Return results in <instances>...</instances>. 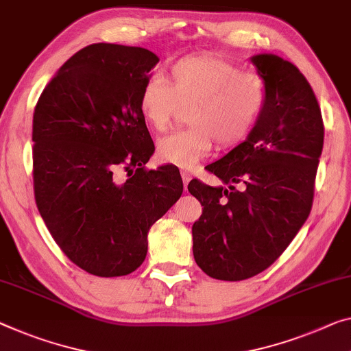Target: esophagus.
<instances>
[{"label":"esophagus","mask_w":351,"mask_h":351,"mask_svg":"<svg viewBox=\"0 0 351 351\" xmlns=\"http://www.w3.org/2000/svg\"><path fill=\"white\" fill-rule=\"evenodd\" d=\"M182 180H183V186H185V190H186V186H188V182L191 180V174L188 171H182Z\"/></svg>","instance_id":"34e87169"}]
</instances>
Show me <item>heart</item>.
<instances>
[{
    "label": "heart",
    "instance_id": "obj_1",
    "mask_svg": "<svg viewBox=\"0 0 351 351\" xmlns=\"http://www.w3.org/2000/svg\"><path fill=\"white\" fill-rule=\"evenodd\" d=\"M267 80L256 72H241L237 64L213 55H193L169 67L168 82L152 77L143 84L138 108L150 128L163 132L179 106H188L190 127L172 132L157 144L165 163L193 168L206 157L213 141L235 147L250 136L265 111Z\"/></svg>",
    "mask_w": 351,
    "mask_h": 351
}]
</instances>
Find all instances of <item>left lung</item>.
<instances>
[{
	"mask_svg": "<svg viewBox=\"0 0 351 351\" xmlns=\"http://www.w3.org/2000/svg\"><path fill=\"white\" fill-rule=\"evenodd\" d=\"M251 61L267 80L265 111L245 143L206 168L229 188L188 183L204 207L193 224L194 261L221 281L262 273L295 239L311 213L325 136L304 75L274 55Z\"/></svg>",
	"mask_w": 351,
	"mask_h": 351,
	"instance_id": "8db88e82",
	"label": "left lung"
}]
</instances>
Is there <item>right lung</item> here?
Listing matches in <instances>:
<instances>
[{"instance_id":"obj_1","label":"right lung","mask_w":351,"mask_h":351,"mask_svg":"<svg viewBox=\"0 0 351 351\" xmlns=\"http://www.w3.org/2000/svg\"><path fill=\"white\" fill-rule=\"evenodd\" d=\"M157 62L141 47L88 45L64 62L34 108L37 208L64 254L95 276L141 265L150 226L182 196L179 169L145 168L155 145L138 95Z\"/></svg>"}]
</instances>
